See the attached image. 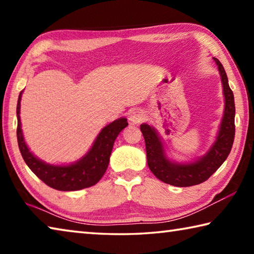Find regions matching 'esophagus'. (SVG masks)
Returning a JSON list of instances; mask_svg holds the SVG:
<instances>
[{
  "label": "esophagus",
  "instance_id": "34e87169",
  "mask_svg": "<svg viewBox=\"0 0 254 254\" xmlns=\"http://www.w3.org/2000/svg\"><path fill=\"white\" fill-rule=\"evenodd\" d=\"M128 120H130L131 123H133V124L143 122V120H144L143 112H141L140 110H132L130 112V115H128Z\"/></svg>",
  "mask_w": 254,
  "mask_h": 254
}]
</instances>
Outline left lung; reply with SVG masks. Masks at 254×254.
<instances>
[{
	"mask_svg": "<svg viewBox=\"0 0 254 254\" xmlns=\"http://www.w3.org/2000/svg\"><path fill=\"white\" fill-rule=\"evenodd\" d=\"M214 60L217 64L222 78L225 107L216 140L205 156L190 163L170 161L166 157L157 131L145 123L140 126L144 137L149 168L163 183L177 187H189L204 183L220 168L231 152L235 135L234 95L229 86L224 67L222 66L220 60L216 58H214Z\"/></svg>",
	"mask_w": 254,
	"mask_h": 254,
	"instance_id": "obj_1",
	"label": "left lung"
}]
</instances>
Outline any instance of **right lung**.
<instances>
[{"instance_id":"add662e5","label":"right lung","mask_w":254,"mask_h":254,"mask_svg":"<svg viewBox=\"0 0 254 254\" xmlns=\"http://www.w3.org/2000/svg\"><path fill=\"white\" fill-rule=\"evenodd\" d=\"M22 92L20 93L18 105H16V115H18L16 136H18L19 149L23 160L32 173L49 187L62 191L80 190L100 182L109 166L114 141L119 133L127 127V120L121 118L103 127L96 140L94 141L91 150L78 161L67 166L49 165L34 157L25 144L20 120V101Z\"/></svg>"}]
</instances>
